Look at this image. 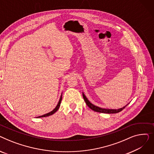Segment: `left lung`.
<instances>
[{"mask_svg":"<svg viewBox=\"0 0 154 154\" xmlns=\"http://www.w3.org/2000/svg\"><path fill=\"white\" fill-rule=\"evenodd\" d=\"M83 95V97L86 103V104L87 105V106L89 107L90 109H91L92 110H93L95 112H100V113H105V114H116V113L120 112V111H122L124 109H125V107L127 106H126L122 108H120L119 109H102L100 107H99L97 106H95L94 105H93L92 103H91L87 99L86 97L85 96V95L84 94H82Z\"/></svg>","mask_w":154,"mask_h":154,"instance_id":"obj_1","label":"left lung"}]
</instances>
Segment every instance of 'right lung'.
I'll return each instance as SVG.
<instances>
[{
  "mask_svg": "<svg viewBox=\"0 0 154 154\" xmlns=\"http://www.w3.org/2000/svg\"><path fill=\"white\" fill-rule=\"evenodd\" d=\"M61 101H62V95H61V97H60V100H59V103H58V104H57V106H56V107H55V108L52 111L50 112L49 113H47V114H46L42 115V116H38V117H38V118H40V117H48V116H51V115L54 114V113H55V112L57 111V110L59 109L60 106Z\"/></svg>",
  "mask_w": 154,
  "mask_h": 154,
  "instance_id": "obj_1",
  "label": "right lung"
}]
</instances>
